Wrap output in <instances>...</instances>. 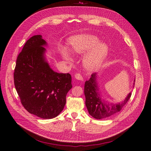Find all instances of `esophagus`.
I'll return each instance as SVG.
<instances>
[{
  "mask_svg": "<svg viewBox=\"0 0 151 151\" xmlns=\"http://www.w3.org/2000/svg\"><path fill=\"white\" fill-rule=\"evenodd\" d=\"M75 78L77 80H79V81H83V78L82 77V76L80 74H76L74 76Z\"/></svg>",
  "mask_w": 151,
  "mask_h": 151,
  "instance_id": "obj_1",
  "label": "esophagus"
}]
</instances>
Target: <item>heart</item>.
Instances as JSON below:
<instances>
[{
	"label": "heart",
	"mask_w": 151,
	"mask_h": 151,
	"mask_svg": "<svg viewBox=\"0 0 151 151\" xmlns=\"http://www.w3.org/2000/svg\"><path fill=\"white\" fill-rule=\"evenodd\" d=\"M70 51L77 54H84L82 63L84 69L92 72L99 68L104 62L109 52L106 44L100 42L96 36L91 34H81L72 37L70 40ZM60 54L63 58L70 60L69 50L65 46L60 48Z\"/></svg>",
	"instance_id": "b5f03b06"
}]
</instances>
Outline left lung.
<instances>
[{
  "instance_id": "obj_1",
  "label": "left lung",
  "mask_w": 151,
  "mask_h": 151,
  "mask_svg": "<svg viewBox=\"0 0 151 151\" xmlns=\"http://www.w3.org/2000/svg\"><path fill=\"white\" fill-rule=\"evenodd\" d=\"M97 74L91 75L89 81H86L84 85L86 106L90 115L96 119H102L111 117L120 111L129 100L132 92H129L125 99L121 102L113 103L102 99L99 92L97 83ZM133 82V87L135 84Z\"/></svg>"
}]
</instances>
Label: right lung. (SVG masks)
<instances>
[{
	"label": "right lung",
	"instance_id": "add662e5",
	"mask_svg": "<svg viewBox=\"0 0 151 151\" xmlns=\"http://www.w3.org/2000/svg\"><path fill=\"white\" fill-rule=\"evenodd\" d=\"M47 42L35 35L25 42L16 60L14 79L22 106L29 113L42 119L58 116L71 89L70 74L58 73L45 58Z\"/></svg>",
	"mask_w": 151,
	"mask_h": 151
}]
</instances>
